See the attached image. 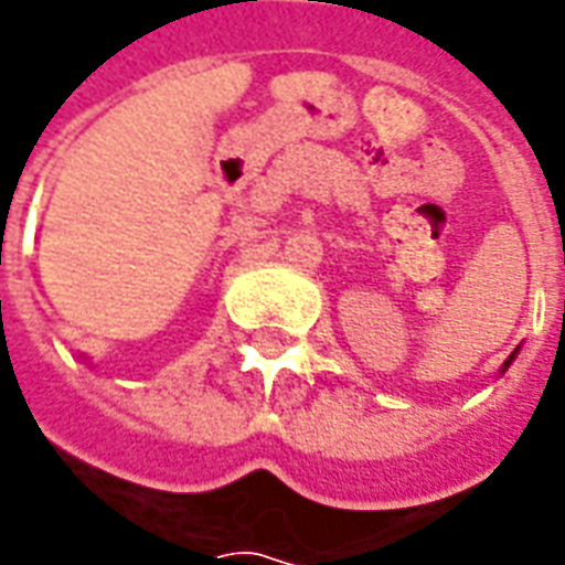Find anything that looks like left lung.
<instances>
[{
  "mask_svg": "<svg viewBox=\"0 0 565 565\" xmlns=\"http://www.w3.org/2000/svg\"><path fill=\"white\" fill-rule=\"evenodd\" d=\"M514 354H518V351H514ZM514 354H511V356H509V360H505V366H502V372H505V369H509V366H511V360H514Z\"/></svg>",
  "mask_w": 565,
  "mask_h": 565,
  "instance_id": "obj_1",
  "label": "left lung"
}]
</instances>
